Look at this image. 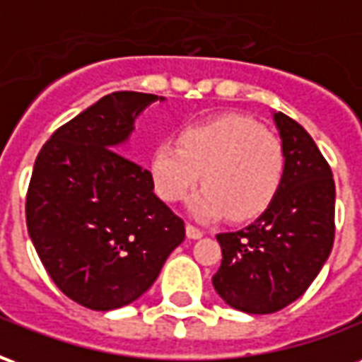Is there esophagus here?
Wrapping results in <instances>:
<instances>
[{
    "mask_svg": "<svg viewBox=\"0 0 362 362\" xmlns=\"http://www.w3.org/2000/svg\"><path fill=\"white\" fill-rule=\"evenodd\" d=\"M186 235H188V238H202L204 236V230L202 228H197L196 225H186Z\"/></svg>",
    "mask_w": 362,
    "mask_h": 362,
    "instance_id": "1",
    "label": "esophagus"
}]
</instances>
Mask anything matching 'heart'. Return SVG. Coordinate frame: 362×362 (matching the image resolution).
<instances>
[{"mask_svg": "<svg viewBox=\"0 0 362 362\" xmlns=\"http://www.w3.org/2000/svg\"><path fill=\"white\" fill-rule=\"evenodd\" d=\"M285 168L279 137L243 114H219L182 127L178 143H158L149 158L151 180L165 202H180L204 180L189 202L192 213L204 221L228 213L250 219L266 211Z\"/></svg>", "mask_w": 362, "mask_h": 362, "instance_id": "obj_1", "label": "heart"}]
</instances>
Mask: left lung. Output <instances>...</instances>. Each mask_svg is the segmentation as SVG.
Instances as JSON below:
<instances>
[{
	"instance_id": "obj_1",
	"label": "left lung",
	"mask_w": 362,
	"mask_h": 362,
	"mask_svg": "<svg viewBox=\"0 0 362 362\" xmlns=\"http://www.w3.org/2000/svg\"><path fill=\"white\" fill-rule=\"evenodd\" d=\"M273 119L287 157L279 192L248 227L217 235L223 259L213 287L248 314H272L303 296L335 236L332 168L298 122L283 112Z\"/></svg>"
}]
</instances>
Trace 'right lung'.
I'll return each mask as SVG.
<instances>
[{
    "label": "right lung",
    "instance_id": "obj_1",
    "mask_svg": "<svg viewBox=\"0 0 362 362\" xmlns=\"http://www.w3.org/2000/svg\"><path fill=\"white\" fill-rule=\"evenodd\" d=\"M158 96L116 90L59 126L38 153L27 189V227L56 287L90 310L134 303L184 240L151 173L119 143Z\"/></svg>",
    "mask_w": 362,
    "mask_h": 362
}]
</instances>
